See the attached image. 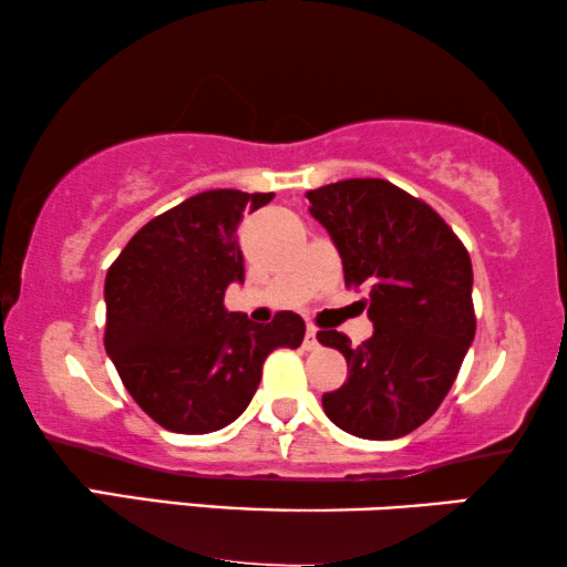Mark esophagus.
Segmentation results:
<instances>
[{
	"label": "esophagus",
	"instance_id": "1",
	"mask_svg": "<svg viewBox=\"0 0 567 567\" xmlns=\"http://www.w3.org/2000/svg\"><path fill=\"white\" fill-rule=\"evenodd\" d=\"M317 346H320V338H317V328H315V324H309L307 332H305V348H307V351H315Z\"/></svg>",
	"mask_w": 567,
	"mask_h": 567
}]
</instances>
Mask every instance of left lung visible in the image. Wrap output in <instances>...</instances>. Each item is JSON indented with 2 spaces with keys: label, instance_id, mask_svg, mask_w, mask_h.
Listing matches in <instances>:
<instances>
[{
  "label": "left lung",
  "instance_id": "8db88e82",
  "mask_svg": "<svg viewBox=\"0 0 567 567\" xmlns=\"http://www.w3.org/2000/svg\"><path fill=\"white\" fill-rule=\"evenodd\" d=\"M346 286L367 291L374 336L361 346L320 330L346 355L348 379L322 394L324 415L359 439L408 436L436 413L475 338L472 262L452 227L390 181L353 177L307 190Z\"/></svg>",
  "mask_w": 567,
  "mask_h": 567
}]
</instances>
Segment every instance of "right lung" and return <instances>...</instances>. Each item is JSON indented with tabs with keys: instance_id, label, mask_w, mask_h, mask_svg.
<instances>
[{
	"instance_id": "1",
	"label": "right lung",
	"mask_w": 567,
	"mask_h": 567,
	"mask_svg": "<svg viewBox=\"0 0 567 567\" xmlns=\"http://www.w3.org/2000/svg\"><path fill=\"white\" fill-rule=\"evenodd\" d=\"M274 193L204 190L154 216L105 276V351L123 386L173 433H212L250 405L262 361L299 348L305 320L278 312L255 324L224 307L245 281L237 227Z\"/></svg>"
}]
</instances>
